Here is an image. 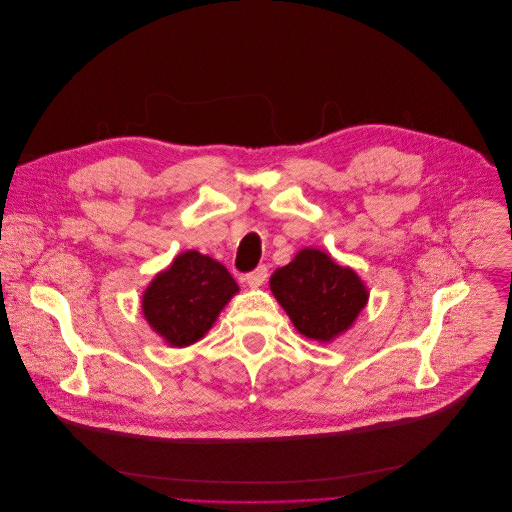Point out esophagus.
<instances>
[{"label": "esophagus", "instance_id": "34e87169", "mask_svg": "<svg viewBox=\"0 0 512 512\" xmlns=\"http://www.w3.org/2000/svg\"><path fill=\"white\" fill-rule=\"evenodd\" d=\"M266 278H268L266 266H258L254 272H250V274L244 276V282H246L250 288H260V286L266 282Z\"/></svg>", "mask_w": 512, "mask_h": 512}]
</instances>
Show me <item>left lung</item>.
Wrapping results in <instances>:
<instances>
[{"instance_id":"obj_1","label":"left lung","mask_w":512,"mask_h":512,"mask_svg":"<svg viewBox=\"0 0 512 512\" xmlns=\"http://www.w3.org/2000/svg\"><path fill=\"white\" fill-rule=\"evenodd\" d=\"M270 290L294 329L319 343L347 333L369 300L361 276L319 248H302L292 262L276 268Z\"/></svg>"}]
</instances>
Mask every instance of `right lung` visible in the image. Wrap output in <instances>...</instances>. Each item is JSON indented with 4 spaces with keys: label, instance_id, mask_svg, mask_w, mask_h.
<instances>
[{
    "label": "right lung",
    "instance_id": "add662e5",
    "mask_svg": "<svg viewBox=\"0 0 512 512\" xmlns=\"http://www.w3.org/2000/svg\"><path fill=\"white\" fill-rule=\"evenodd\" d=\"M240 286L218 260L185 250L143 290L147 325L165 345L181 349L208 335Z\"/></svg>",
    "mask_w": 512,
    "mask_h": 512
}]
</instances>
